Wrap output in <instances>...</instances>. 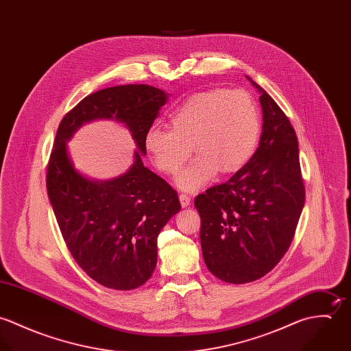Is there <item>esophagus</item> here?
<instances>
[{
  "mask_svg": "<svg viewBox=\"0 0 351 351\" xmlns=\"http://www.w3.org/2000/svg\"><path fill=\"white\" fill-rule=\"evenodd\" d=\"M180 202H181L182 208H186V206L191 205V197L188 195H185V193H181L180 195Z\"/></svg>",
  "mask_w": 351,
  "mask_h": 351,
  "instance_id": "1",
  "label": "esophagus"
}]
</instances>
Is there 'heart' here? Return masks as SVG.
Returning <instances> with one entry per match:
<instances>
[{
  "label": "heart",
  "instance_id": "heart-1",
  "mask_svg": "<svg viewBox=\"0 0 351 351\" xmlns=\"http://www.w3.org/2000/svg\"><path fill=\"white\" fill-rule=\"evenodd\" d=\"M171 127L154 124L145 147L159 170L174 174L193 150L199 155L182 169L176 184L197 191L224 174L241 170L250 160L261 134L256 102L243 90H212L186 101L171 116Z\"/></svg>",
  "mask_w": 351,
  "mask_h": 351
}]
</instances>
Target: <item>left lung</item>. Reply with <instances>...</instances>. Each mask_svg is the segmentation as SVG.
<instances>
[{"instance_id":"8db88e82","label":"left lung","mask_w":351,"mask_h":351,"mask_svg":"<svg viewBox=\"0 0 351 351\" xmlns=\"http://www.w3.org/2000/svg\"><path fill=\"white\" fill-rule=\"evenodd\" d=\"M259 93L262 134L250 160L199 195L201 250L208 270L230 284L267 274L288 251L305 200L296 132L267 92Z\"/></svg>"}]
</instances>
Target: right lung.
Instances as JSON below:
<instances>
[{
	"mask_svg": "<svg viewBox=\"0 0 351 351\" xmlns=\"http://www.w3.org/2000/svg\"><path fill=\"white\" fill-rule=\"evenodd\" d=\"M169 95L150 85H121L89 95L60 121L47 169V193L63 239L77 263L102 287L130 291L156 266V238L180 212L177 192L143 165L145 135ZM114 119L137 150L130 169L100 182L75 169L66 143L84 124Z\"/></svg>",
	"mask_w": 351,
	"mask_h": 351,
	"instance_id": "1",
	"label": "right lung"
}]
</instances>
